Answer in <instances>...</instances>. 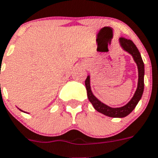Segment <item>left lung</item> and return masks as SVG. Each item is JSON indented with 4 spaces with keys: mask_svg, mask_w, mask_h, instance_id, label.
I'll use <instances>...</instances> for the list:
<instances>
[{
    "mask_svg": "<svg viewBox=\"0 0 158 158\" xmlns=\"http://www.w3.org/2000/svg\"><path fill=\"white\" fill-rule=\"evenodd\" d=\"M119 42H120V46L122 49L130 54L133 58V60L136 63L138 69V82H137V87L135 91L134 95L132 99L129 100L128 104L124 106H122L120 108H112L109 107L107 104H104L99 99L95 97L93 95L91 89V83H90V75H87V79L85 80V86L87 89V97L91 104L93 105L97 112L104 114L105 116H109V117L113 118H123L125 117L130 114L133 111L136 106L137 105L138 102L141 99V96L143 95L144 91V65L143 63L142 58L139 52L138 49L136 46V45L132 42V41L126 38H119Z\"/></svg>",
    "mask_w": 158,
    "mask_h": 158,
    "instance_id": "8db88e82",
    "label": "left lung"
}]
</instances>
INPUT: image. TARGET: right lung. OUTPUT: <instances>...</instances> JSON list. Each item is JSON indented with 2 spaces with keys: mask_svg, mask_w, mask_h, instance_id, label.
Masks as SVG:
<instances>
[{
  "mask_svg": "<svg viewBox=\"0 0 158 158\" xmlns=\"http://www.w3.org/2000/svg\"><path fill=\"white\" fill-rule=\"evenodd\" d=\"M20 110H21V109H20ZM21 111H22V112H23V111H22V110H21Z\"/></svg>",
  "mask_w": 158,
  "mask_h": 158,
  "instance_id": "obj_1",
  "label": "right lung"
}]
</instances>
